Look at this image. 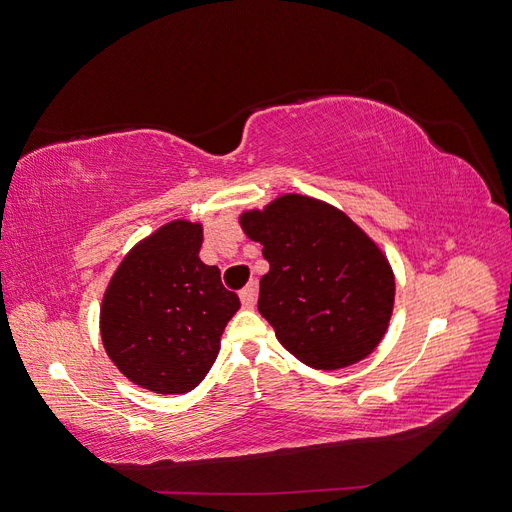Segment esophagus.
Masks as SVG:
<instances>
[{
  "mask_svg": "<svg viewBox=\"0 0 512 512\" xmlns=\"http://www.w3.org/2000/svg\"><path fill=\"white\" fill-rule=\"evenodd\" d=\"M241 303H243V307H247V309H252L254 305H256V297H258V286L252 282V284H247L243 290H241Z\"/></svg>",
  "mask_w": 512,
  "mask_h": 512,
  "instance_id": "34e87169",
  "label": "esophagus"
}]
</instances>
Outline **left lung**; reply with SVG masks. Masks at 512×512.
Masks as SVG:
<instances>
[{"label":"left lung","instance_id":"1","mask_svg":"<svg viewBox=\"0 0 512 512\" xmlns=\"http://www.w3.org/2000/svg\"><path fill=\"white\" fill-rule=\"evenodd\" d=\"M239 226L269 260L258 312L294 359L335 371L378 348L393 316L395 273L348 213L286 192L241 211Z\"/></svg>","mask_w":512,"mask_h":512}]
</instances>
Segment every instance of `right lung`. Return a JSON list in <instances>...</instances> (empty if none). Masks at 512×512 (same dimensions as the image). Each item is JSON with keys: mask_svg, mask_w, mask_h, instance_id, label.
Listing matches in <instances>:
<instances>
[{"mask_svg": "<svg viewBox=\"0 0 512 512\" xmlns=\"http://www.w3.org/2000/svg\"><path fill=\"white\" fill-rule=\"evenodd\" d=\"M203 224L170 220L123 256L100 305L108 359L132 384L183 395L205 380L241 307L220 269L198 258Z\"/></svg>", "mask_w": 512, "mask_h": 512, "instance_id": "1", "label": "right lung"}]
</instances>
